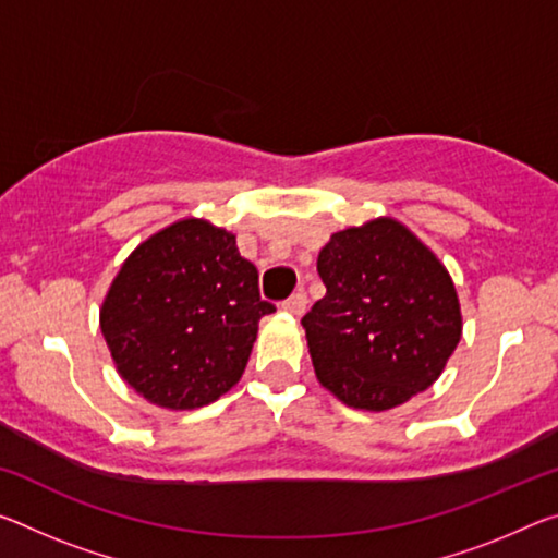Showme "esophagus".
Here are the masks:
<instances>
[{
  "mask_svg": "<svg viewBox=\"0 0 558 558\" xmlns=\"http://www.w3.org/2000/svg\"><path fill=\"white\" fill-rule=\"evenodd\" d=\"M282 311L300 317L307 311V295L305 293H293L286 300V303H282Z\"/></svg>",
  "mask_w": 558,
  "mask_h": 558,
  "instance_id": "34e87169",
  "label": "esophagus"
}]
</instances>
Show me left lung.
<instances>
[{
	"mask_svg": "<svg viewBox=\"0 0 558 558\" xmlns=\"http://www.w3.org/2000/svg\"><path fill=\"white\" fill-rule=\"evenodd\" d=\"M327 293L303 317L315 375L352 410L387 412L432 387L462 340L454 280L400 220L330 235L317 255Z\"/></svg>",
	"mask_w": 558,
	"mask_h": 558,
	"instance_id": "obj_1",
	"label": "left lung"
}]
</instances>
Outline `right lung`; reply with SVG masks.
Instances as JSON below:
<instances>
[{"mask_svg":"<svg viewBox=\"0 0 558 558\" xmlns=\"http://www.w3.org/2000/svg\"><path fill=\"white\" fill-rule=\"evenodd\" d=\"M270 313L235 235L191 216L131 251L106 290L99 325L123 383L183 412L233 390Z\"/></svg>","mask_w":558,"mask_h":558,"instance_id":"right-lung-1","label":"right lung"}]
</instances>
